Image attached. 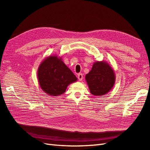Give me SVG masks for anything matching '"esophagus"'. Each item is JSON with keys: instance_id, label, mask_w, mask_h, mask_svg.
Segmentation results:
<instances>
[{"instance_id": "1", "label": "esophagus", "mask_w": 150, "mask_h": 150, "mask_svg": "<svg viewBox=\"0 0 150 150\" xmlns=\"http://www.w3.org/2000/svg\"><path fill=\"white\" fill-rule=\"evenodd\" d=\"M78 78L79 81H81L83 80V75L82 74H81V73L78 74Z\"/></svg>"}]
</instances>
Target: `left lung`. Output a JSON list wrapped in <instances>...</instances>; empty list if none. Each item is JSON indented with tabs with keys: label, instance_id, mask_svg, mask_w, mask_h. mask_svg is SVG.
<instances>
[{
	"label": "left lung",
	"instance_id": "1",
	"mask_svg": "<svg viewBox=\"0 0 150 150\" xmlns=\"http://www.w3.org/2000/svg\"><path fill=\"white\" fill-rule=\"evenodd\" d=\"M85 79L90 93L94 96L106 94L112 89L116 81L115 71L104 61L95 62L92 69L86 75Z\"/></svg>",
	"mask_w": 150,
	"mask_h": 150
}]
</instances>
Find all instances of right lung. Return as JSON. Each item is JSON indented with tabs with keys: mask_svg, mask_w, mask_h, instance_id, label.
Listing matches in <instances>:
<instances>
[{
	"mask_svg": "<svg viewBox=\"0 0 150 150\" xmlns=\"http://www.w3.org/2000/svg\"><path fill=\"white\" fill-rule=\"evenodd\" d=\"M37 74L40 88L51 96L62 94L68 86L78 81L62 58L57 55L44 59L39 64Z\"/></svg>",
	"mask_w": 150,
	"mask_h": 150,
	"instance_id": "1",
	"label": "right lung"
}]
</instances>
